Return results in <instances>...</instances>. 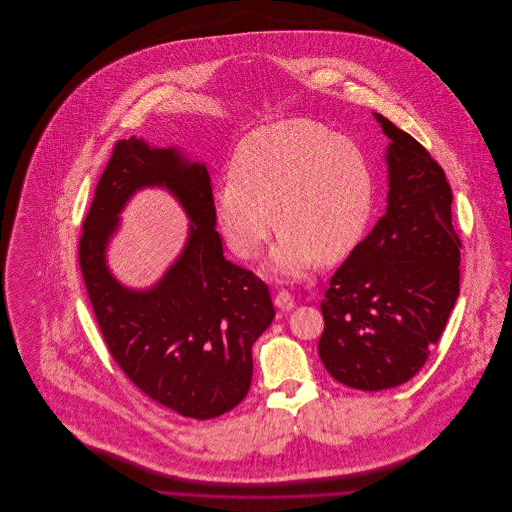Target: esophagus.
I'll return each instance as SVG.
<instances>
[{
    "label": "esophagus",
    "instance_id": "obj_1",
    "mask_svg": "<svg viewBox=\"0 0 512 512\" xmlns=\"http://www.w3.org/2000/svg\"><path fill=\"white\" fill-rule=\"evenodd\" d=\"M274 305L282 311H292L293 309V297L292 293L286 292V290H280V292L274 295Z\"/></svg>",
    "mask_w": 512,
    "mask_h": 512
}]
</instances>
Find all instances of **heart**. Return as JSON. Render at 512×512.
Wrapping results in <instances>:
<instances>
[{
	"mask_svg": "<svg viewBox=\"0 0 512 512\" xmlns=\"http://www.w3.org/2000/svg\"><path fill=\"white\" fill-rule=\"evenodd\" d=\"M372 205L363 151L307 119L245 136L232 155L230 180L215 190L220 230L242 259L263 251L276 217L282 234L270 265L284 276H303L320 261L345 257L361 242Z\"/></svg>",
	"mask_w": 512,
	"mask_h": 512,
	"instance_id": "obj_1",
	"label": "heart"
}]
</instances>
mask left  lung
<instances>
[{
	"mask_svg": "<svg viewBox=\"0 0 512 512\" xmlns=\"http://www.w3.org/2000/svg\"><path fill=\"white\" fill-rule=\"evenodd\" d=\"M374 117L390 138L386 215L334 272L318 340L330 376L363 391L401 386L424 366L461 280L445 172L411 134Z\"/></svg>",
	"mask_w": 512,
	"mask_h": 512,
	"instance_id": "obj_1",
	"label": "left lung"
}]
</instances>
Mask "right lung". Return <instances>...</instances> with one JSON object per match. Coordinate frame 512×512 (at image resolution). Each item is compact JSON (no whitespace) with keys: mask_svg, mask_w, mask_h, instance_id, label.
<instances>
[{"mask_svg":"<svg viewBox=\"0 0 512 512\" xmlns=\"http://www.w3.org/2000/svg\"><path fill=\"white\" fill-rule=\"evenodd\" d=\"M167 187L193 220L181 257L149 291H128L104 261L125 201ZM207 167L136 136L113 147L82 226L78 261L103 341L136 388L159 405L209 420L242 403L251 347L274 318L268 286L224 259Z\"/></svg>","mask_w":512,"mask_h":512,"instance_id":"add662e5","label":"right lung"}]
</instances>
